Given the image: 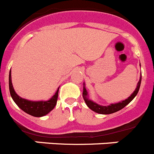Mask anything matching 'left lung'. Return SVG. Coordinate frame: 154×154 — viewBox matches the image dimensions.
Masks as SVG:
<instances>
[{
  "instance_id": "8db88e82",
  "label": "left lung",
  "mask_w": 154,
  "mask_h": 154,
  "mask_svg": "<svg viewBox=\"0 0 154 154\" xmlns=\"http://www.w3.org/2000/svg\"><path fill=\"white\" fill-rule=\"evenodd\" d=\"M141 79H142V76L140 75V78L139 80L138 83H137V86L136 88L135 91L133 92L131 96L130 97H128L127 99L123 100L122 102H119L117 103H112V104L109 105V106H100V105L97 104V103H94L93 101H92L91 99H89V96H88V92L87 90L85 88V83L83 84V92H82V96H83V99L85 100V103H86L87 106L89 107L90 109H92L94 112H97V113L100 114H111L113 113V112H117L119 110L122 109L123 108H124L126 105H128L130 102L133 100L135 96H137V93L139 92V89H140V87L141 84Z\"/></svg>"
}]
</instances>
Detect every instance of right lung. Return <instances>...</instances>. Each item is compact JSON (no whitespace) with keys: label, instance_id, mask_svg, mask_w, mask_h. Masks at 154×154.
<instances>
[{"label":"right lung","instance_id":"obj_1","mask_svg":"<svg viewBox=\"0 0 154 154\" xmlns=\"http://www.w3.org/2000/svg\"><path fill=\"white\" fill-rule=\"evenodd\" d=\"M9 89H10V93L12 99L19 108L21 109L24 112L29 115L33 116L35 117H41V116L47 115L48 112H51V110L55 108L57 103V99H58L59 87L55 95L48 101H30L28 99L20 97L15 92L14 89L13 85H12L11 73L10 71V72H9Z\"/></svg>","mask_w":154,"mask_h":154}]
</instances>
